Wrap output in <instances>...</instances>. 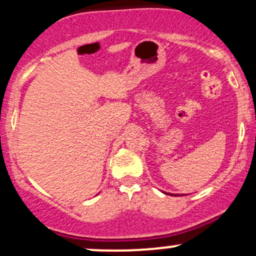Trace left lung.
Returning a JSON list of instances; mask_svg holds the SVG:
<instances>
[{"label":"left lung","mask_w":256,"mask_h":256,"mask_svg":"<svg viewBox=\"0 0 256 256\" xmlns=\"http://www.w3.org/2000/svg\"><path fill=\"white\" fill-rule=\"evenodd\" d=\"M175 196H176V194H175Z\"/></svg>","instance_id":"obj_1"}]
</instances>
